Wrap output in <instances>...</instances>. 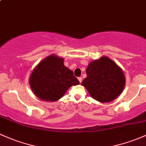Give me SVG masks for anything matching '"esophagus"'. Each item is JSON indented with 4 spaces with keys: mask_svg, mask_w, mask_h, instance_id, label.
Listing matches in <instances>:
<instances>
[{
    "mask_svg": "<svg viewBox=\"0 0 146 146\" xmlns=\"http://www.w3.org/2000/svg\"><path fill=\"white\" fill-rule=\"evenodd\" d=\"M78 80H79V81L80 83L82 82V77H79L78 78Z\"/></svg>",
    "mask_w": 146,
    "mask_h": 146,
    "instance_id": "obj_1",
    "label": "esophagus"
}]
</instances>
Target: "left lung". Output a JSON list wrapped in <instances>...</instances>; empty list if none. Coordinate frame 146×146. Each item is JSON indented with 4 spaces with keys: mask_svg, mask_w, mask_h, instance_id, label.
I'll return each mask as SVG.
<instances>
[{
    "mask_svg": "<svg viewBox=\"0 0 146 146\" xmlns=\"http://www.w3.org/2000/svg\"><path fill=\"white\" fill-rule=\"evenodd\" d=\"M87 77L81 83L92 98L100 102H109L123 92L125 85L124 74L107 57L90 62L86 69Z\"/></svg>",
    "mask_w": 146,
    "mask_h": 146,
    "instance_id": "1",
    "label": "left lung"
}]
</instances>
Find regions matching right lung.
<instances>
[{"mask_svg":"<svg viewBox=\"0 0 146 146\" xmlns=\"http://www.w3.org/2000/svg\"><path fill=\"white\" fill-rule=\"evenodd\" d=\"M63 58L51 55L34 69L29 82L36 96L42 100H59L72 86L79 84L72 70L64 65Z\"/></svg>","mask_w":146,"mask_h":146,"instance_id":"add662e5","label":"right lung"}]
</instances>
